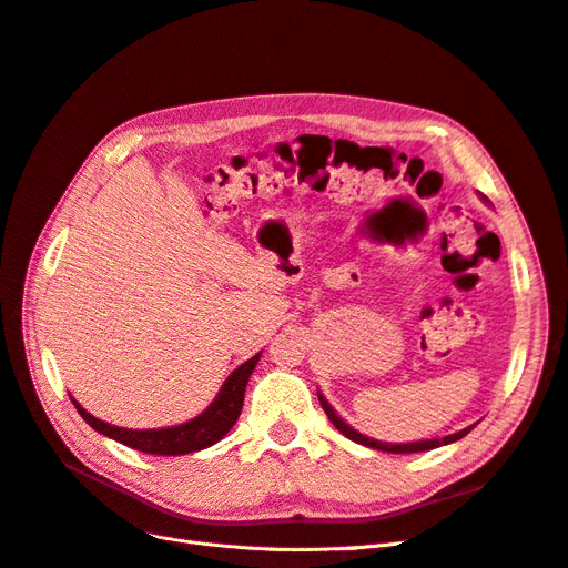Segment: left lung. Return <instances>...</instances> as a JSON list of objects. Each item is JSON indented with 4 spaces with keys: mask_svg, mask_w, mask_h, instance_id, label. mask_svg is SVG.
I'll return each mask as SVG.
<instances>
[{
    "mask_svg": "<svg viewBox=\"0 0 568 568\" xmlns=\"http://www.w3.org/2000/svg\"><path fill=\"white\" fill-rule=\"evenodd\" d=\"M320 403H322V407H324V412H326V417L332 419V424L338 428V432L346 436V438H351V440H355V443H359V445H367V448H374V450H382V453H398V455H405V453H424V450H434V448H438V445H448V443H455V440H459L462 436H467L469 432H471V426L469 428H464V432H459V434H453V436H445V438H434V440H419V443H403V445H393V443H382V440H374V438H367V436H363V434H357L355 428H351L346 422H343L336 412L332 409V405L326 403L322 395H320Z\"/></svg>",
    "mask_w": 568,
    "mask_h": 568,
    "instance_id": "8db88e82",
    "label": "left lung"
}]
</instances>
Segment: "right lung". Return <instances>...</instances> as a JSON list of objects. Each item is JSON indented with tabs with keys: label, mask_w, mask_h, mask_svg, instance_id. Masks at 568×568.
<instances>
[{
	"label": "right lung",
	"mask_w": 568,
	"mask_h": 568,
	"mask_svg": "<svg viewBox=\"0 0 568 568\" xmlns=\"http://www.w3.org/2000/svg\"><path fill=\"white\" fill-rule=\"evenodd\" d=\"M257 357L261 353L253 355L248 363H244L239 369L230 374V379L222 386L220 395L215 403L199 415L196 419L173 426V428H151V432H134V428H120L111 426L106 422H101L92 417L88 409H82L75 400V409L80 412V417L88 422L94 432L104 434L118 443L128 445V448H134L140 453L149 455H186V453H196L203 448H211L213 443H217L222 436H225L234 422L242 415L244 407V393L248 376L257 365Z\"/></svg>",
	"instance_id": "add662e5"
}]
</instances>
